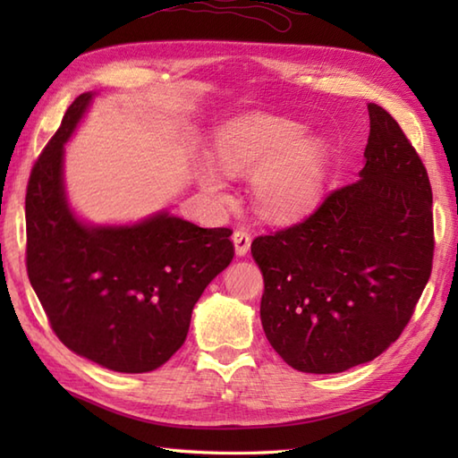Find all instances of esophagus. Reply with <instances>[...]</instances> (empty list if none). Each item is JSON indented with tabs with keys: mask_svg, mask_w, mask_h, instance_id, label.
I'll list each match as a JSON object with an SVG mask.
<instances>
[{
	"mask_svg": "<svg viewBox=\"0 0 458 458\" xmlns=\"http://www.w3.org/2000/svg\"><path fill=\"white\" fill-rule=\"evenodd\" d=\"M232 240H234V246H236V254L238 256H246L250 251V244H251V236L244 228H238L234 234H232Z\"/></svg>",
	"mask_w": 458,
	"mask_h": 458,
	"instance_id": "1",
	"label": "esophagus"
}]
</instances>
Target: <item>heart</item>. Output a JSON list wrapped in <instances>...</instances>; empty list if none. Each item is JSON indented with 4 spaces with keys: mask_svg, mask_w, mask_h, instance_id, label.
Returning <instances> with one entry per match:
<instances>
[{
    "mask_svg": "<svg viewBox=\"0 0 458 458\" xmlns=\"http://www.w3.org/2000/svg\"><path fill=\"white\" fill-rule=\"evenodd\" d=\"M301 125L251 115L224 130L214 145V163L230 177L254 173L259 210L269 218L293 220L317 199L323 181V153L317 143H299ZM199 182L212 199L228 200L226 184L212 165L199 171Z\"/></svg>",
    "mask_w": 458,
    "mask_h": 458,
    "instance_id": "obj_1",
    "label": "heart"
}]
</instances>
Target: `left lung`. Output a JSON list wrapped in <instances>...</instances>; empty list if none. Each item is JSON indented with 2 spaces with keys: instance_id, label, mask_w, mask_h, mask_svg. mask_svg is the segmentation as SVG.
Segmentation results:
<instances>
[{
  "instance_id": "1",
  "label": "left lung",
  "mask_w": 458,
  "mask_h": 458,
  "mask_svg": "<svg viewBox=\"0 0 458 458\" xmlns=\"http://www.w3.org/2000/svg\"><path fill=\"white\" fill-rule=\"evenodd\" d=\"M360 179L330 191L293 226L258 236L259 317L285 362L336 374L369 362L410 323L433 267V192L411 141L368 104Z\"/></svg>"
}]
</instances>
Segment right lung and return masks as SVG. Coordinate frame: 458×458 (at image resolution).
<instances>
[{
    "label": "right lung",
    "instance_id": "1",
    "mask_svg": "<svg viewBox=\"0 0 458 458\" xmlns=\"http://www.w3.org/2000/svg\"><path fill=\"white\" fill-rule=\"evenodd\" d=\"M68 106L38 155L25 194L27 276L53 333L114 372H151L177 352L202 291L234 258L230 228H200L167 212L133 226L89 228L63 189V145L89 108Z\"/></svg>",
    "mask_w": 458,
    "mask_h": 458
}]
</instances>
